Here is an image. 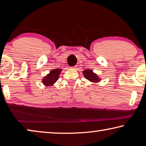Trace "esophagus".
<instances>
[{
	"mask_svg": "<svg viewBox=\"0 0 146 146\" xmlns=\"http://www.w3.org/2000/svg\"><path fill=\"white\" fill-rule=\"evenodd\" d=\"M71 68L73 69V70H76V69H77V66H72V67H71Z\"/></svg>",
	"mask_w": 146,
	"mask_h": 146,
	"instance_id": "obj_1",
	"label": "esophagus"
}]
</instances>
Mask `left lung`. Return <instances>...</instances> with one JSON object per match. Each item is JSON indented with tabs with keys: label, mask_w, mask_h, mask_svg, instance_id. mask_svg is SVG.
<instances>
[{
	"label": "left lung",
	"mask_w": 146,
	"mask_h": 146,
	"mask_svg": "<svg viewBox=\"0 0 146 146\" xmlns=\"http://www.w3.org/2000/svg\"><path fill=\"white\" fill-rule=\"evenodd\" d=\"M83 74L84 77L92 83H97L100 82L101 80V78H99V76L97 74L94 73L93 70H90V69H86V70L83 71Z\"/></svg>",
	"instance_id": "8db88e82"
}]
</instances>
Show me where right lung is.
<instances>
[{
  "label": "right lung",
  "mask_w": 146,
  "mask_h": 146,
  "mask_svg": "<svg viewBox=\"0 0 146 146\" xmlns=\"http://www.w3.org/2000/svg\"><path fill=\"white\" fill-rule=\"evenodd\" d=\"M61 71L62 69L61 68H55L50 70L42 79V83L45 86H52L58 81Z\"/></svg>",
  "instance_id": "add662e5"
}]
</instances>
